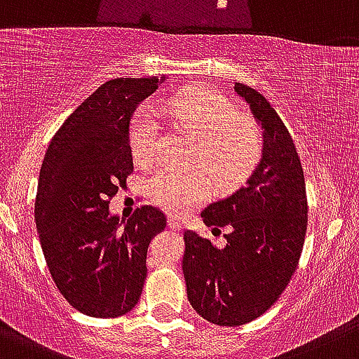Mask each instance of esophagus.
<instances>
[{
  "label": "esophagus",
  "mask_w": 359,
  "mask_h": 359,
  "mask_svg": "<svg viewBox=\"0 0 359 359\" xmlns=\"http://www.w3.org/2000/svg\"><path fill=\"white\" fill-rule=\"evenodd\" d=\"M169 229H172L174 233H180V231H182V224H180L176 218L169 217Z\"/></svg>",
  "instance_id": "1"
}]
</instances>
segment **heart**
Segmentation results:
<instances>
[{
  "mask_svg": "<svg viewBox=\"0 0 359 359\" xmlns=\"http://www.w3.org/2000/svg\"><path fill=\"white\" fill-rule=\"evenodd\" d=\"M169 112L177 126L197 135L192 162L206 166L220 189L240 183L261 160L264 151L261 126L250 116L241 114L225 95L204 86L189 88L170 100ZM128 137L137 163L151 165L160 156L163 125L149 105L137 109ZM205 170L162 167L149 180L153 201L172 215L185 213L210 196L211 178Z\"/></svg>",
  "mask_w": 359,
  "mask_h": 359,
  "instance_id": "obj_1",
  "label": "heart"
}]
</instances>
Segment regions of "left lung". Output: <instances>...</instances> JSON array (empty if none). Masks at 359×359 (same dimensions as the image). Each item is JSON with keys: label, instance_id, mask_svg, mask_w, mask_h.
Instances as JSON below:
<instances>
[{"label": "left lung", "instance_id": "1", "mask_svg": "<svg viewBox=\"0 0 359 359\" xmlns=\"http://www.w3.org/2000/svg\"><path fill=\"white\" fill-rule=\"evenodd\" d=\"M234 90L266 130L262 158L247 183L201 213L208 227H229L224 248L183 234L187 296L217 326H241L275 305L298 268L309 225L305 174L287 126L257 90L241 83Z\"/></svg>", "mask_w": 359, "mask_h": 359}]
</instances>
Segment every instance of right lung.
Returning a JSON list of instances; mask_svg holds the SVG:
<instances>
[{"mask_svg":"<svg viewBox=\"0 0 359 359\" xmlns=\"http://www.w3.org/2000/svg\"><path fill=\"white\" fill-rule=\"evenodd\" d=\"M156 88V77L107 81L65 119L43 156L35 199L40 245L57 291L84 316L114 319L137 305L148 245L165 229L163 211L148 204L123 227L109 215L134 170L130 119Z\"/></svg>","mask_w":359,"mask_h":359,"instance_id":"obj_1","label":"right lung"}]
</instances>
